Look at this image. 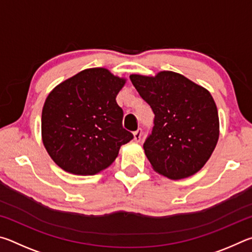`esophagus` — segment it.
Wrapping results in <instances>:
<instances>
[{
	"mask_svg": "<svg viewBox=\"0 0 252 252\" xmlns=\"http://www.w3.org/2000/svg\"><path fill=\"white\" fill-rule=\"evenodd\" d=\"M133 136H134V141L135 142H140V140H141V136H142V130L138 129L136 131H134Z\"/></svg>",
	"mask_w": 252,
	"mask_h": 252,
	"instance_id": "esophagus-1",
	"label": "esophagus"
}]
</instances>
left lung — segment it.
Listing matches in <instances>:
<instances>
[{
  "mask_svg": "<svg viewBox=\"0 0 252 252\" xmlns=\"http://www.w3.org/2000/svg\"><path fill=\"white\" fill-rule=\"evenodd\" d=\"M130 80L155 113L143 144L153 170L172 180L197 173L219 139L218 110L210 92L172 71L131 74Z\"/></svg>",
  "mask_w": 252,
  "mask_h": 252,
  "instance_id": "obj_1",
  "label": "left lung"
}]
</instances>
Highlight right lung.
<instances>
[{
  "mask_svg": "<svg viewBox=\"0 0 252 252\" xmlns=\"http://www.w3.org/2000/svg\"><path fill=\"white\" fill-rule=\"evenodd\" d=\"M126 81L93 67L50 92L42 110V141L60 168L92 176L112 164L121 146L133 139L123 129V111L116 101Z\"/></svg>",
  "mask_w": 252,
  "mask_h": 252,
  "instance_id": "right-lung-1",
  "label": "right lung"
}]
</instances>
